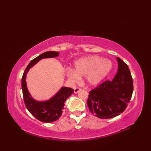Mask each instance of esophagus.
<instances>
[{
    "mask_svg": "<svg viewBox=\"0 0 151 151\" xmlns=\"http://www.w3.org/2000/svg\"><path fill=\"white\" fill-rule=\"evenodd\" d=\"M81 90V88H75V89H74V92L75 93H77Z\"/></svg>",
    "mask_w": 151,
    "mask_h": 151,
    "instance_id": "34e87169",
    "label": "esophagus"
}]
</instances>
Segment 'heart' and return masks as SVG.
I'll return each instance as SVG.
<instances>
[{
  "label": "heart",
  "mask_w": 151,
  "mask_h": 151,
  "mask_svg": "<svg viewBox=\"0 0 151 151\" xmlns=\"http://www.w3.org/2000/svg\"><path fill=\"white\" fill-rule=\"evenodd\" d=\"M112 69L111 61L98 56L82 58L74 63V70H67V75L73 82L77 81L79 76H85L89 84L96 85L106 77Z\"/></svg>",
  "instance_id": "heart-1"
}]
</instances>
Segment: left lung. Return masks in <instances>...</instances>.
Wrapping results in <instances>:
<instances>
[{"instance_id": "1", "label": "left lung", "mask_w": 151, "mask_h": 151, "mask_svg": "<svg viewBox=\"0 0 151 151\" xmlns=\"http://www.w3.org/2000/svg\"><path fill=\"white\" fill-rule=\"evenodd\" d=\"M118 70L113 81H106L89 92V110L101 119L112 118L127 108L133 92V80L129 67L117 58Z\"/></svg>"}]
</instances>
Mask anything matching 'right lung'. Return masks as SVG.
<instances>
[{
	"mask_svg": "<svg viewBox=\"0 0 151 151\" xmlns=\"http://www.w3.org/2000/svg\"><path fill=\"white\" fill-rule=\"evenodd\" d=\"M59 55L58 52L48 51L34 58L28 64L24 70L22 77V90L25 106L30 113L37 119L44 123H51L58 119L64 110V103L66 99L73 93V89L70 88L62 87L60 90L50 99L45 102H38L31 97L27 88L26 75L28 70L43 58H54Z\"/></svg>",
	"mask_w": 151,
	"mask_h": 151,
	"instance_id": "right-lung-1",
	"label": "right lung"
}]
</instances>
